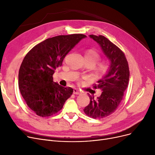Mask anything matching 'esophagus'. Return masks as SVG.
<instances>
[{
    "label": "esophagus",
    "mask_w": 155,
    "mask_h": 155,
    "mask_svg": "<svg viewBox=\"0 0 155 155\" xmlns=\"http://www.w3.org/2000/svg\"><path fill=\"white\" fill-rule=\"evenodd\" d=\"M73 94H76V95H79L81 94V92L79 90H78V89L75 88V89H73Z\"/></svg>",
    "instance_id": "34e87169"
}]
</instances>
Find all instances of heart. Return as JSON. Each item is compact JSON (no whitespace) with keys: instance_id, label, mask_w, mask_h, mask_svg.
<instances>
[{"instance_id":"1","label":"heart","mask_w":155,"mask_h":155,"mask_svg":"<svg viewBox=\"0 0 155 155\" xmlns=\"http://www.w3.org/2000/svg\"><path fill=\"white\" fill-rule=\"evenodd\" d=\"M100 55L99 54L97 53L95 50H92V49H89V50H87V51L85 53V59L91 61L93 62L94 64H96L97 63H98L99 61L100 60ZM108 69L107 65L104 63H101L99 65L98 67V70L101 72L104 73L107 71Z\"/></svg>"}]
</instances>
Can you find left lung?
<instances>
[{"label": "left lung", "mask_w": 155, "mask_h": 155, "mask_svg": "<svg viewBox=\"0 0 155 155\" xmlns=\"http://www.w3.org/2000/svg\"><path fill=\"white\" fill-rule=\"evenodd\" d=\"M90 37L100 45L110 64L106 74L94 85L102 91L101 96L95 99L88 94L90 104L84 111L88 117L102 119L114 112L123 100L129 83V65L124 53L107 38L102 35H92Z\"/></svg>", "instance_id": "8db88e82"}]
</instances>
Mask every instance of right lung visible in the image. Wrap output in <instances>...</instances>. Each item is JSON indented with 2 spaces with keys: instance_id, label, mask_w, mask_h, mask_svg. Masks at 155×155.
Masks as SVG:
<instances>
[{
  "instance_id": "1",
  "label": "right lung",
  "mask_w": 155,
  "mask_h": 155,
  "mask_svg": "<svg viewBox=\"0 0 155 155\" xmlns=\"http://www.w3.org/2000/svg\"><path fill=\"white\" fill-rule=\"evenodd\" d=\"M82 34L60 35L46 39L27 53L19 71L20 92L28 106L41 117L51 116L60 110L71 95V87L53 82L56 68L81 39Z\"/></svg>"
}]
</instances>
